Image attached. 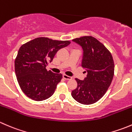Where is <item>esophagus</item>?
Listing matches in <instances>:
<instances>
[{
	"label": "esophagus",
	"mask_w": 132,
	"mask_h": 132,
	"mask_svg": "<svg viewBox=\"0 0 132 132\" xmlns=\"http://www.w3.org/2000/svg\"><path fill=\"white\" fill-rule=\"evenodd\" d=\"M62 77H63V78L66 80H71L72 79V77H70V76L66 75H65V74H64L63 75H62Z\"/></svg>",
	"instance_id": "1"
}]
</instances>
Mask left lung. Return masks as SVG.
Listing matches in <instances>:
<instances>
[{
	"mask_svg": "<svg viewBox=\"0 0 132 132\" xmlns=\"http://www.w3.org/2000/svg\"><path fill=\"white\" fill-rule=\"evenodd\" d=\"M73 41L83 49L82 67L87 74L84 80L76 78L77 87L71 92V96L80 103L93 104L103 96L111 84L114 60L110 51L94 37L83 36Z\"/></svg>",
	"mask_w": 132,
	"mask_h": 132,
	"instance_id": "obj_1",
	"label": "left lung"
}]
</instances>
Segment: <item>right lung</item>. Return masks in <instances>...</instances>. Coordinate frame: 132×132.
Instances as JSON below:
<instances>
[{
  "label": "right lung",
  "instance_id": "right-lung-1",
  "mask_svg": "<svg viewBox=\"0 0 132 132\" xmlns=\"http://www.w3.org/2000/svg\"><path fill=\"white\" fill-rule=\"evenodd\" d=\"M70 43L41 37L21 46L14 61V70L18 84L27 96L43 101L53 95L62 75L47 71L46 67L58 50Z\"/></svg>",
  "mask_w": 132,
  "mask_h": 132
}]
</instances>
